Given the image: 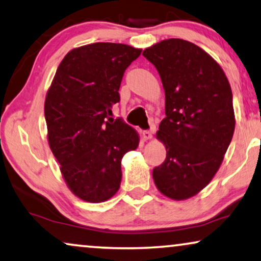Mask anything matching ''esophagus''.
Returning <instances> with one entry per match:
<instances>
[{"label":"esophagus","mask_w":261,"mask_h":261,"mask_svg":"<svg viewBox=\"0 0 261 261\" xmlns=\"http://www.w3.org/2000/svg\"><path fill=\"white\" fill-rule=\"evenodd\" d=\"M142 137L144 141H149V139L152 138V132L151 131H143Z\"/></svg>","instance_id":"obj_1"}]
</instances>
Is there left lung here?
I'll use <instances>...</instances> for the list:
<instances>
[{
    "label": "left lung",
    "instance_id": "1",
    "mask_svg": "<svg viewBox=\"0 0 261 261\" xmlns=\"http://www.w3.org/2000/svg\"><path fill=\"white\" fill-rule=\"evenodd\" d=\"M143 56L160 73L166 93L167 117L156 137L167 157L152 170L153 182L169 199H190L212 181L232 141V90L221 66L193 42L163 40Z\"/></svg>",
    "mask_w": 261,
    "mask_h": 261
}]
</instances>
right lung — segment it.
<instances>
[{
	"mask_svg": "<svg viewBox=\"0 0 261 261\" xmlns=\"http://www.w3.org/2000/svg\"><path fill=\"white\" fill-rule=\"evenodd\" d=\"M142 49L124 43L76 47L59 65L45 99L47 139L68 189L80 200L100 203L118 192L123 156L139 135L113 119L125 69Z\"/></svg>",
	"mask_w": 261,
	"mask_h": 261,
	"instance_id": "obj_1",
	"label": "right lung"
}]
</instances>
